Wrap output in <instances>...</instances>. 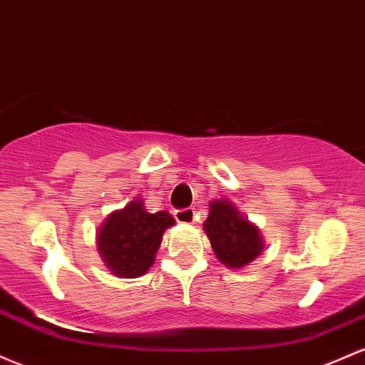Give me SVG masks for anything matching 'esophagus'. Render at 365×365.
<instances>
[{
    "mask_svg": "<svg viewBox=\"0 0 365 365\" xmlns=\"http://www.w3.org/2000/svg\"><path fill=\"white\" fill-rule=\"evenodd\" d=\"M195 218L194 207H183V210L175 211V220L178 223H192Z\"/></svg>",
    "mask_w": 365,
    "mask_h": 365,
    "instance_id": "34e87169",
    "label": "esophagus"
}]
</instances>
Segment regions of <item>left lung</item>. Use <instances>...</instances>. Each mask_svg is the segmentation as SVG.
Masks as SVG:
<instances>
[{"label":"left lung","instance_id":"1","mask_svg":"<svg viewBox=\"0 0 365 365\" xmlns=\"http://www.w3.org/2000/svg\"><path fill=\"white\" fill-rule=\"evenodd\" d=\"M204 230L216 256L230 268L246 267L263 250L258 228L244 220L228 201L211 202Z\"/></svg>","mask_w":365,"mask_h":365}]
</instances>
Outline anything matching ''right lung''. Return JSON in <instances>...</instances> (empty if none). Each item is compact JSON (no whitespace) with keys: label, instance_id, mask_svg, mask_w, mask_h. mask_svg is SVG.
Wrapping results in <instances>:
<instances>
[{"label":"right lung","instance_id":"1","mask_svg":"<svg viewBox=\"0 0 365 365\" xmlns=\"http://www.w3.org/2000/svg\"><path fill=\"white\" fill-rule=\"evenodd\" d=\"M175 223L166 211L147 213L142 201L114 211L98 232V251L119 277L143 275L154 263L163 234Z\"/></svg>","mask_w":365,"mask_h":365}]
</instances>
